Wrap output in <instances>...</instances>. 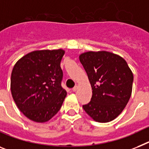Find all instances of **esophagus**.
Segmentation results:
<instances>
[{
	"mask_svg": "<svg viewBox=\"0 0 149 149\" xmlns=\"http://www.w3.org/2000/svg\"><path fill=\"white\" fill-rule=\"evenodd\" d=\"M77 89H78V86H74V87H73V88H72V91H73V92H76V91H77Z\"/></svg>",
	"mask_w": 149,
	"mask_h": 149,
	"instance_id": "1",
	"label": "esophagus"
}]
</instances>
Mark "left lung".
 <instances>
[{"mask_svg": "<svg viewBox=\"0 0 149 149\" xmlns=\"http://www.w3.org/2000/svg\"><path fill=\"white\" fill-rule=\"evenodd\" d=\"M88 75L92 96L82 106L96 122L107 123L123 111L132 94L133 74L127 61L108 51H88L79 55Z\"/></svg>", "mask_w": 149, "mask_h": 149, "instance_id": "left-lung-1", "label": "left lung"}]
</instances>
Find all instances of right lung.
Wrapping results in <instances>:
<instances>
[{
    "instance_id": "right-lung-1",
    "label": "right lung",
    "mask_w": 149,
    "mask_h": 149,
    "mask_svg": "<svg viewBox=\"0 0 149 149\" xmlns=\"http://www.w3.org/2000/svg\"><path fill=\"white\" fill-rule=\"evenodd\" d=\"M62 49L41 50L17 61L11 73L15 103L26 117L37 123L51 120L60 111L67 92L61 86Z\"/></svg>"
}]
</instances>
